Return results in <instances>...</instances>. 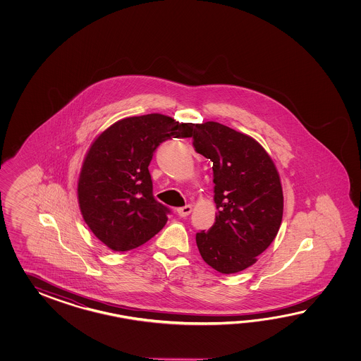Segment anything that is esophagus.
<instances>
[{"label":"esophagus","instance_id":"1","mask_svg":"<svg viewBox=\"0 0 361 361\" xmlns=\"http://www.w3.org/2000/svg\"><path fill=\"white\" fill-rule=\"evenodd\" d=\"M177 212L178 215H179V216H182V218H184V216H187V215L191 214L192 207L191 205H185V207H179Z\"/></svg>","mask_w":361,"mask_h":361}]
</instances>
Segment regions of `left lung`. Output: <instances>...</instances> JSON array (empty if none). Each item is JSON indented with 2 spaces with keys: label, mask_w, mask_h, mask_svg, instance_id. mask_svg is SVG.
<instances>
[{
  "label": "left lung",
  "mask_w": 361,
  "mask_h": 361,
  "mask_svg": "<svg viewBox=\"0 0 361 361\" xmlns=\"http://www.w3.org/2000/svg\"><path fill=\"white\" fill-rule=\"evenodd\" d=\"M193 147L213 162L216 205L213 227L196 233V244L210 267L236 274L276 238L284 210L280 176L255 139L222 123H197Z\"/></svg>",
  "instance_id": "8db88e82"
}]
</instances>
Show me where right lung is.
Here are the masks:
<instances>
[{
    "label": "right lung",
    "mask_w": 361,
    "mask_h": 361,
    "mask_svg": "<svg viewBox=\"0 0 361 361\" xmlns=\"http://www.w3.org/2000/svg\"><path fill=\"white\" fill-rule=\"evenodd\" d=\"M195 123L160 114L133 116L112 123L94 139L77 183L85 223L115 252H128L154 238L170 210L152 193L149 162L170 138H190Z\"/></svg>",
    "instance_id": "1"
}]
</instances>
